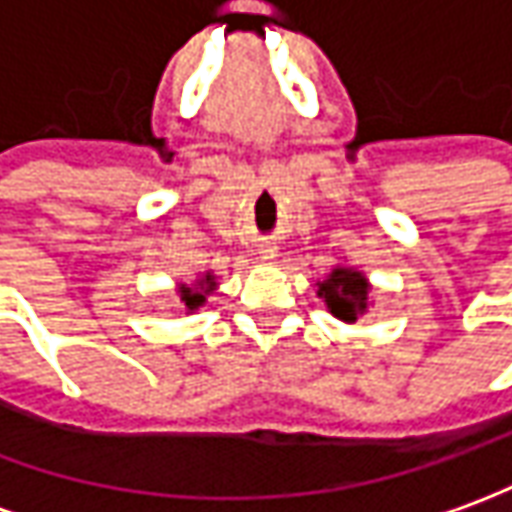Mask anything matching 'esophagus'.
<instances>
[{
	"mask_svg": "<svg viewBox=\"0 0 512 512\" xmlns=\"http://www.w3.org/2000/svg\"><path fill=\"white\" fill-rule=\"evenodd\" d=\"M259 253H262V259H273L276 256V245L264 242V245H259Z\"/></svg>",
	"mask_w": 512,
	"mask_h": 512,
	"instance_id": "esophagus-1",
	"label": "esophagus"
}]
</instances>
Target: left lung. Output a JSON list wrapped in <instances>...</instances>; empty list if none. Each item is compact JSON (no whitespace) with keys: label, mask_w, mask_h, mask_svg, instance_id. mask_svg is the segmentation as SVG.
<instances>
[{"label":"left lung","mask_w":512,"mask_h":512,"mask_svg":"<svg viewBox=\"0 0 512 512\" xmlns=\"http://www.w3.org/2000/svg\"><path fill=\"white\" fill-rule=\"evenodd\" d=\"M318 296H324L329 312L335 318H341L346 324H355L360 315L366 312L369 284L358 270L338 267V270L329 273V279L324 284H318Z\"/></svg>","instance_id":"8db88e82"}]
</instances>
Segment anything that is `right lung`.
Masks as SVG:
<instances>
[{
  "instance_id": "add662e5",
  "label": "right lung",
  "mask_w": 512,
  "mask_h": 512,
  "mask_svg": "<svg viewBox=\"0 0 512 512\" xmlns=\"http://www.w3.org/2000/svg\"><path fill=\"white\" fill-rule=\"evenodd\" d=\"M202 287H214V279L211 276H205V281H200V287H185L180 290V298H183V304L188 307V310H197L202 301H205V293L208 290H202Z\"/></svg>"
}]
</instances>
